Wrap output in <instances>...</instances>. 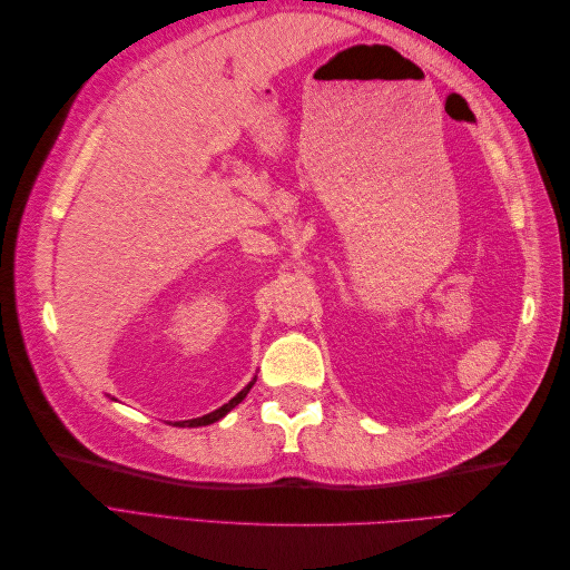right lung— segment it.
<instances>
[{"label": "right lung", "mask_w": 570, "mask_h": 570, "mask_svg": "<svg viewBox=\"0 0 570 570\" xmlns=\"http://www.w3.org/2000/svg\"><path fill=\"white\" fill-rule=\"evenodd\" d=\"M256 383V377H252V383L245 387V390H239L235 396H233V400L228 402V404H223L220 409H216V411H212V413H206V416H202V419H193V421H178L176 425H180V428H197V425H209V423H216V421H220L223 416H226V413L230 411V409H235L239 402H243L245 400V396H247V392L252 390V385Z\"/></svg>", "instance_id": "right-lung-1"}]
</instances>
